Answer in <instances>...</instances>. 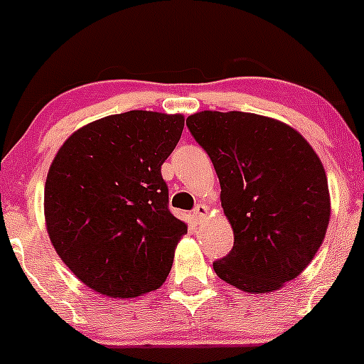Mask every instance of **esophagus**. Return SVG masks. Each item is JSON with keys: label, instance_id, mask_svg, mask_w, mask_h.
Here are the masks:
<instances>
[{"label": "esophagus", "instance_id": "1", "mask_svg": "<svg viewBox=\"0 0 364 364\" xmlns=\"http://www.w3.org/2000/svg\"><path fill=\"white\" fill-rule=\"evenodd\" d=\"M194 218H196V222H201L203 218L206 217V215H208V208H206L205 205H198L196 208H194Z\"/></svg>", "mask_w": 364, "mask_h": 364}]
</instances>
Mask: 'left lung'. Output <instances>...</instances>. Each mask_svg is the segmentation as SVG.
I'll list each match as a JSON object with an SVG mask.
<instances>
[{
    "label": "left lung",
    "instance_id": "1",
    "mask_svg": "<svg viewBox=\"0 0 364 364\" xmlns=\"http://www.w3.org/2000/svg\"><path fill=\"white\" fill-rule=\"evenodd\" d=\"M187 128L208 152L234 246L213 262L246 293L279 290L311 264L330 222L321 159L290 124L241 111H201Z\"/></svg>",
    "mask_w": 364,
    "mask_h": 364
}]
</instances>
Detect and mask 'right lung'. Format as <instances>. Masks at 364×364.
Instances as JSON below:
<instances>
[{
    "mask_svg": "<svg viewBox=\"0 0 364 364\" xmlns=\"http://www.w3.org/2000/svg\"><path fill=\"white\" fill-rule=\"evenodd\" d=\"M182 114L128 111L92 121L62 144L45 182V222L62 262L105 296L165 283L187 224L168 210L161 165Z\"/></svg>",
    "mask_w": 364,
    "mask_h": 364,
    "instance_id": "1",
    "label": "right lung"
}]
</instances>
